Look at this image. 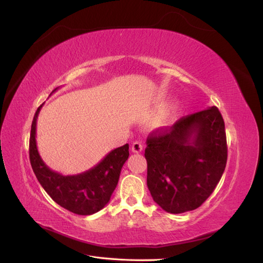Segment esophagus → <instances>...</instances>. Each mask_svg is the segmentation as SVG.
<instances>
[{
	"instance_id": "34e87169",
	"label": "esophagus",
	"mask_w": 263,
	"mask_h": 263,
	"mask_svg": "<svg viewBox=\"0 0 263 263\" xmlns=\"http://www.w3.org/2000/svg\"><path fill=\"white\" fill-rule=\"evenodd\" d=\"M132 151L133 153H140V151H142V144L140 141H134L133 145H132Z\"/></svg>"
}]
</instances>
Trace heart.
<instances>
[{
	"label": "heart",
	"mask_w": 263,
	"mask_h": 263,
	"mask_svg": "<svg viewBox=\"0 0 263 263\" xmlns=\"http://www.w3.org/2000/svg\"><path fill=\"white\" fill-rule=\"evenodd\" d=\"M158 122H159V124H160L161 126H165V125H168V124H169L170 119H169V117H168V116L164 115V116H161L160 118H159V119H158Z\"/></svg>",
	"instance_id": "heart-1"
}]
</instances>
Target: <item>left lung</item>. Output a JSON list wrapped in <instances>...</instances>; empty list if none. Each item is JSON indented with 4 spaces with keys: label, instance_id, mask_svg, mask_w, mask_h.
Instances as JSON below:
<instances>
[{
    "label": "left lung",
    "instance_id": "8db88e82",
    "mask_svg": "<svg viewBox=\"0 0 263 263\" xmlns=\"http://www.w3.org/2000/svg\"><path fill=\"white\" fill-rule=\"evenodd\" d=\"M147 185L162 210L180 214L208 200L227 162L225 123L216 106L183 116L147 138Z\"/></svg>",
    "mask_w": 263,
    "mask_h": 263
}]
</instances>
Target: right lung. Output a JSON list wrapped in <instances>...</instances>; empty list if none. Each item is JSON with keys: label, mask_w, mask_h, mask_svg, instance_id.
<instances>
[{"label": "right lung", "mask_w": 263, "mask_h": 263, "mask_svg": "<svg viewBox=\"0 0 263 263\" xmlns=\"http://www.w3.org/2000/svg\"><path fill=\"white\" fill-rule=\"evenodd\" d=\"M43 105L36 110L29 138V160L37 180L52 200L63 209L78 215H92L101 211L112 196L121 170L128 159V144L110 151L90 170L74 176H62L46 165L37 149L36 125Z\"/></svg>", "instance_id": "obj_1"}]
</instances>
